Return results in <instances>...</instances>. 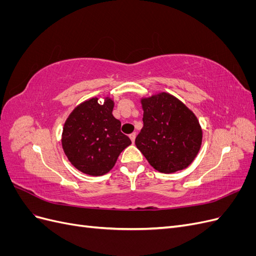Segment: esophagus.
<instances>
[{
    "label": "esophagus",
    "mask_w": 256,
    "mask_h": 256,
    "mask_svg": "<svg viewBox=\"0 0 256 256\" xmlns=\"http://www.w3.org/2000/svg\"><path fill=\"white\" fill-rule=\"evenodd\" d=\"M129 136H130V138H131V141H132V143H134L136 138V132H132Z\"/></svg>",
    "instance_id": "1"
}]
</instances>
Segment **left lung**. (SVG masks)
I'll use <instances>...</instances> for the list:
<instances>
[{
	"label": "left lung",
	"mask_w": 256,
	"mask_h": 256,
	"mask_svg": "<svg viewBox=\"0 0 256 256\" xmlns=\"http://www.w3.org/2000/svg\"><path fill=\"white\" fill-rule=\"evenodd\" d=\"M143 128L136 145L150 164L161 173L188 168L202 145L198 120L180 99L166 92L141 98Z\"/></svg>",
	"instance_id": "obj_1"
}]
</instances>
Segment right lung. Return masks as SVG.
<instances>
[{"label":"right lung","instance_id":"right-lung-1","mask_svg":"<svg viewBox=\"0 0 256 256\" xmlns=\"http://www.w3.org/2000/svg\"><path fill=\"white\" fill-rule=\"evenodd\" d=\"M114 100L90 98L76 106L67 118L62 146L70 164L80 172L102 176L110 172L120 154L131 144L122 134L120 122L113 114Z\"/></svg>","mask_w":256,"mask_h":256}]
</instances>
